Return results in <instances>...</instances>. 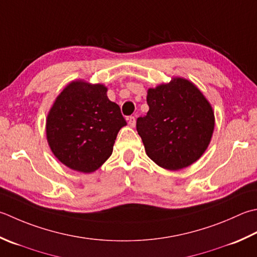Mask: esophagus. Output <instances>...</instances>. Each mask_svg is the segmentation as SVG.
Listing matches in <instances>:
<instances>
[{"mask_svg":"<svg viewBox=\"0 0 257 257\" xmlns=\"http://www.w3.org/2000/svg\"><path fill=\"white\" fill-rule=\"evenodd\" d=\"M127 120H128V124L130 125V127L135 128V125H136V118H135V117H129V118H127Z\"/></svg>","mask_w":257,"mask_h":257,"instance_id":"1","label":"esophagus"}]
</instances>
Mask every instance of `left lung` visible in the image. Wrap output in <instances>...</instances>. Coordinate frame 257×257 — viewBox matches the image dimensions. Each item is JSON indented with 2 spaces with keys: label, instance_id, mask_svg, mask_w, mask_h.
Returning a JSON list of instances; mask_svg holds the SVG:
<instances>
[{
  "label": "left lung",
  "instance_id": "left-lung-1",
  "mask_svg": "<svg viewBox=\"0 0 257 257\" xmlns=\"http://www.w3.org/2000/svg\"><path fill=\"white\" fill-rule=\"evenodd\" d=\"M149 110L137 119L146 154L159 167L180 170L202 157L212 140L215 115L203 92L182 77L149 88Z\"/></svg>",
  "mask_w": 257,
  "mask_h": 257
}]
</instances>
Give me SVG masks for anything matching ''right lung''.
<instances>
[{
	"label": "right lung",
	"mask_w": 257,
	"mask_h": 257,
	"mask_svg": "<svg viewBox=\"0 0 257 257\" xmlns=\"http://www.w3.org/2000/svg\"><path fill=\"white\" fill-rule=\"evenodd\" d=\"M101 83L75 80L65 85L49 110L45 133L60 163L75 172L93 173L112 154L125 122Z\"/></svg>",
	"instance_id": "1"
}]
</instances>
